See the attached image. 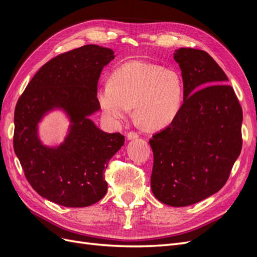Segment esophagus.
Wrapping results in <instances>:
<instances>
[{"label":"esophagus","mask_w":257,"mask_h":257,"mask_svg":"<svg viewBox=\"0 0 257 257\" xmlns=\"http://www.w3.org/2000/svg\"><path fill=\"white\" fill-rule=\"evenodd\" d=\"M126 138H127V141H133V139L138 138V134L135 133V132H128V133L126 134Z\"/></svg>","instance_id":"1"}]
</instances>
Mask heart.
<instances>
[{"mask_svg":"<svg viewBox=\"0 0 257 257\" xmlns=\"http://www.w3.org/2000/svg\"><path fill=\"white\" fill-rule=\"evenodd\" d=\"M183 96V79L177 71L142 61L121 64L97 90L106 121L118 124L134 107L136 120L150 131L165 128L177 119Z\"/></svg>","mask_w":257,"mask_h":257,"instance_id":"1","label":"heart"}]
</instances>
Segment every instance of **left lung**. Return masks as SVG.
Masks as SVG:
<instances>
[{"label":"left lung","mask_w":257,"mask_h":257,"mask_svg":"<svg viewBox=\"0 0 257 257\" xmlns=\"http://www.w3.org/2000/svg\"><path fill=\"white\" fill-rule=\"evenodd\" d=\"M181 111L149 144L153 151L151 190L161 203L185 207L219 192L242 147L241 108L227 76L206 51L180 48Z\"/></svg>","instance_id":"left-lung-1"}]
</instances>
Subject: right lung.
Returning <instances> with one entry per match:
<instances>
[{
    "mask_svg": "<svg viewBox=\"0 0 257 257\" xmlns=\"http://www.w3.org/2000/svg\"><path fill=\"white\" fill-rule=\"evenodd\" d=\"M113 50L85 45L47 62L27 85L15 109L14 150L31 186L64 207H88L107 192L104 172L124 145L120 133H106L90 119L98 111L97 81ZM60 110L70 124L65 141L45 145L39 123Z\"/></svg>",
    "mask_w": 257,
    "mask_h": 257,
    "instance_id": "1",
    "label": "right lung"
}]
</instances>
